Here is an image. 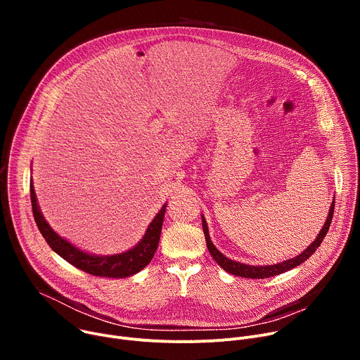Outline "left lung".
<instances>
[{
	"mask_svg": "<svg viewBox=\"0 0 360 360\" xmlns=\"http://www.w3.org/2000/svg\"><path fill=\"white\" fill-rule=\"evenodd\" d=\"M333 213H334V201L331 202V207H330V212H328V217L323 226V229L319 231V235L315 238V240L309 245V247L299 254L297 257L295 258H290V259H286L283 262H278V264H273V266H248V264H242V262H238V261H233L228 257H224L216 247L213 245L212 239H210V235H209V228H207V221L202 216V232H204V236H205V242H207V248H209L213 259L219 264V266L226 270L231 274H235V276H239V277H245V278H269V277H273V276H277V274H281L285 271H289L297 266H300L302 262L307 261L315 251L316 248L319 247L321 243H323V239L326 238L328 229H330V224H331V220H333Z\"/></svg>",
	"mask_w": 360,
	"mask_h": 360,
	"instance_id": "1",
	"label": "left lung"
}]
</instances>
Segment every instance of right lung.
I'll return each instance as SVG.
<instances>
[{
    "label": "right lung",
    "mask_w": 360,
    "mask_h": 360,
    "mask_svg": "<svg viewBox=\"0 0 360 360\" xmlns=\"http://www.w3.org/2000/svg\"><path fill=\"white\" fill-rule=\"evenodd\" d=\"M30 200H32V210H33L34 221L37 224V229L41 231L42 236L45 238L52 251H55L70 264H72L74 267H77L91 276L108 277V278L129 277L132 274L141 271L151 261V258H153L158 250L163 217L166 212V204L162 207L160 212L156 214V217L151 220V223L148 224V228L146 231V235L134 248H131L122 254H115V255H93L75 248L71 242L65 240L58 233L53 232V229L48 224V221L45 220L44 214L39 210V204H37V200H36L33 184H30Z\"/></svg>",
    "instance_id": "add662e5"
}]
</instances>
